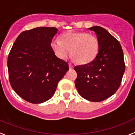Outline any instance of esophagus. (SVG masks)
<instances>
[{
	"label": "esophagus",
	"mask_w": 135,
	"mask_h": 135,
	"mask_svg": "<svg viewBox=\"0 0 135 135\" xmlns=\"http://www.w3.org/2000/svg\"><path fill=\"white\" fill-rule=\"evenodd\" d=\"M69 69H73V66L71 64H69Z\"/></svg>",
	"instance_id": "34e87169"
}]
</instances>
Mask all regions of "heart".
<instances>
[{"label":"heart","instance_id":"heart-1","mask_svg":"<svg viewBox=\"0 0 135 135\" xmlns=\"http://www.w3.org/2000/svg\"><path fill=\"white\" fill-rule=\"evenodd\" d=\"M50 47L58 58L65 60L70 50L71 58L79 64H87L97 58L99 51V41L96 36L85 32H66L60 40H54Z\"/></svg>","mask_w":135,"mask_h":135}]
</instances>
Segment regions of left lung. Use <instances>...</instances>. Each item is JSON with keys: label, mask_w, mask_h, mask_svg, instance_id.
I'll use <instances>...</instances> for the list:
<instances>
[{"label": "left lung", "mask_w": 135, "mask_h": 135, "mask_svg": "<svg viewBox=\"0 0 135 135\" xmlns=\"http://www.w3.org/2000/svg\"><path fill=\"white\" fill-rule=\"evenodd\" d=\"M99 51L92 62L75 66V87L82 97L92 102H100L114 94L121 84L125 71L124 54L120 43L107 30L95 26Z\"/></svg>", "instance_id": "obj_1"}]
</instances>
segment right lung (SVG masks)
<instances>
[{"instance_id": "obj_1", "label": "right lung", "mask_w": 135, "mask_h": 135, "mask_svg": "<svg viewBox=\"0 0 135 135\" xmlns=\"http://www.w3.org/2000/svg\"><path fill=\"white\" fill-rule=\"evenodd\" d=\"M58 32L54 27H38L22 32L8 56L9 81L13 90L29 103L38 104L53 97L58 82L69 71L50 47Z\"/></svg>"}]
</instances>
